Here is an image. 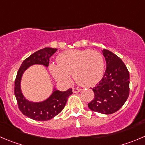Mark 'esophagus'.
Instances as JSON below:
<instances>
[{
    "mask_svg": "<svg viewBox=\"0 0 145 145\" xmlns=\"http://www.w3.org/2000/svg\"><path fill=\"white\" fill-rule=\"evenodd\" d=\"M72 91L74 93H78L79 92V91H82V89H79V88H73Z\"/></svg>",
    "mask_w": 145,
    "mask_h": 145,
    "instance_id": "obj_1",
    "label": "esophagus"
}]
</instances>
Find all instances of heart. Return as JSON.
I'll list each match as a JSON object with an SVG mask.
<instances>
[{"label": "heart", "mask_w": 145, "mask_h": 145, "mask_svg": "<svg viewBox=\"0 0 145 145\" xmlns=\"http://www.w3.org/2000/svg\"><path fill=\"white\" fill-rule=\"evenodd\" d=\"M56 60L57 63H51L48 69L53 77L60 83H69L73 73L78 84L88 87L97 84L103 76V56L97 51L68 50L59 54Z\"/></svg>", "instance_id": "obj_1"}]
</instances>
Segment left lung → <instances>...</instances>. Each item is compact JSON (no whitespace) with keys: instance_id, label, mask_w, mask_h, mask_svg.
Here are the masks:
<instances>
[{"instance_id":"left-lung-1","label":"left lung","mask_w":145,"mask_h":145,"mask_svg":"<svg viewBox=\"0 0 145 145\" xmlns=\"http://www.w3.org/2000/svg\"><path fill=\"white\" fill-rule=\"evenodd\" d=\"M106 63L105 75L92 89L94 98L88 104L91 110L105 114L118 111L124 105L129 94V73L120 57L103 49Z\"/></svg>"}]
</instances>
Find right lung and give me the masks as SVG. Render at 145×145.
Wrapping results in <instances>:
<instances>
[{"label": "right lung", "mask_w": 145, "mask_h": 145, "mask_svg": "<svg viewBox=\"0 0 145 145\" xmlns=\"http://www.w3.org/2000/svg\"><path fill=\"white\" fill-rule=\"evenodd\" d=\"M56 51V48H44L33 53L23 61L15 80L14 92L20 111L28 118L36 121H46L56 117L63 110L69 97L72 94V89L61 91L54 88L48 98L36 102L27 99L21 91L23 74L33 65H43L48 67L49 59Z\"/></svg>", "instance_id": "add662e5"}]
</instances>
